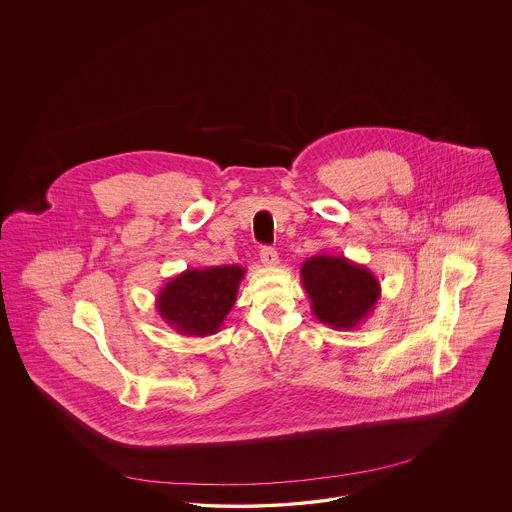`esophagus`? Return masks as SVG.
I'll return each instance as SVG.
<instances>
[{
    "label": "esophagus",
    "mask_w": 512,
    "mask_h": 512,
    "mask_svg": "<svg viewBox=\"0 0 512 512\" xmlns=\"http://www.w3.org/2000/svg\"><path fill=\"white\" fill-rule=\"evenodd\" d=\"M259 257H261V263H263L265 267H276V265H278V253H276L272 247H263Z\"/></svg>",
    "instance_id": "34e87169"
}]
</instances>
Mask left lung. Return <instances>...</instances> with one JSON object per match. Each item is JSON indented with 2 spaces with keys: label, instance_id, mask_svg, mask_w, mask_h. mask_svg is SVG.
Wrapping results in <instances>:
<instances>
[{
  "label": "left lung",
  "instance_id": "left-lung-1",
  "mask_svg": "<svg viewBox=\"0 0 512 512\" xmlns=\"http://www.w3.org/2000/svg\"><path fill=\"white\" fill-rule=\"evenodd\" d=\"M313 315L334 330H357L374 311L382 290L365 265L343 255H313L301 267Z\"/></svg>",
  "mask_w": 512,
  "mask_h": 512
}]
</instances>
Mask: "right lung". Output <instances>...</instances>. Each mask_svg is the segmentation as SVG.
Here are the masks:
<instances>
[{
  "mask_svg": "<svg viewBox=\"0 0 512 512\" xmlns=\"http://www.w3.org/2000/svg\"><path fill=\"white\" fill-rule=\"evenodd\" d=\"M244 274L245 268L238 265L186 268L157 293V313L182 336L217 334L236 303Z\"/></svg>",
  "mask_w": 512,
  "mask_h": 512,
  "instance_id": "obj_1",
  "label": "right lung"
}]
</instances>
